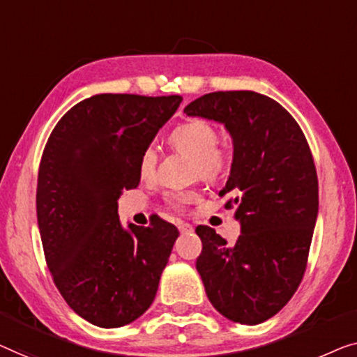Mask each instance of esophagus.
Instances as JSON below:
<instances>
[{
    "instance_id": "esophagus-1",
    "label": "esophagus",
    "mask_w": 357,
    "mask_h": 357,
    "mask_svg": "<svg viewBox=\"0 0 357 357\" xmlns=\"http://www.w3.org/2000/svg\"><path fill=\"white\" fill-rule=\"evenodd\" d=\"M178 228H179L181 233H184V234H188V233H192V231H194V228L190 227L189 223H179V225H178Z\"/></svg>"
}]
</instances>
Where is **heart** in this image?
<instances>
[{"instance_id": "1", "label": "heart", "mask_w": 357, "mask_h": 357, "mask_svg": "<svg viewBox=\"0 0 357 357\" xmlns=\"http://www.w3.org/2000/svg\"><path fill=\"white\" fill-rule=\"evenodd\" d=\"M169 144L176 150L192 155L195 160V173L207 181L222 178L229 168V152L222 145H218V130L213 124L204 119H188L178 124L169 132ZM158 163L157 149L149 145L142 150L139 157L137 172L142 179L152 178ZM197 197V192H173L169 194L168 202L173 207L192 202Z\"/></svg>"}]
</instances>
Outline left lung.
I'll return each instance as SVG.
<instances>
[{
  "label": "left lung",
  "mask_w": 357,
  "mask_h": 357,
  "mask_svg": "<svg viewBox=\"0 0 357 357\" xmlns=\"http://www.w3.org/2000/svg\"><path fill=\"white\" fill-rule=\"evenodd\" d=\"M188 116L223 123L233 137V165L220 197L236 208L241 234L227 244L210 227L195 228L202 252L195 267L220 314L262 324L288 304L303 281L315 220L319 181L296 119L267 95L212 92L184 108Z\"/></svg>",
  "instance_id": "obj_1"
}]
</instances>
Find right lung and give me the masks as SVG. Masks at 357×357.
<instances>
[{
  "mask_svg": "<svg viewBox=\"0 0 357 357\" xmlns=\"http://www.w3.org/2000/svg\"><path fill=\"white\" fill-rule=\"evenodd\" d=\"M183 97L100 93L59 119L38 168L37 220L45 259L69 307L116 328L153 303L178 228L160 217L121 227L118 199L139 185V157Z\"/></svg>",
  "mask_w": 357,
  "mask_h": 357,
  "instance_id": "1",
  "label": "right lung"
}]
</instances>
